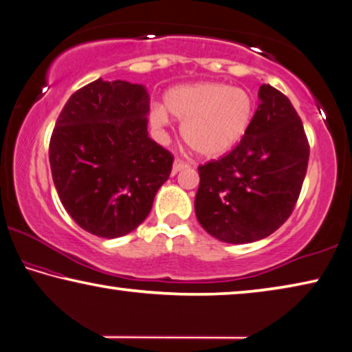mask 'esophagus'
Wrapping results in <instances>:
<instances>
[{
    "label": "esophagus",
    "mask_w": 352,
    "mask_h": 352,
    "mask_svg": "<svg viewBox=\"0 0 352 352\" xmlns=\"http://www.w3.org/2000/svg\"><path fill=\"white\" fill-rule=\"evenodd\" d=\"M186 167H190V162L177 158L175 162H174V167H172V174H177V172L186 169Z\"/></svg>",
    "instance_id": "1"
}]
</instances>
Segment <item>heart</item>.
<instances>
[{"mask_svg":"<svg viewBox=\"0 0 352 352\" xmlns=\"http://www.w3.org/2000/svg\"><path fill=\"white\" fill-rule=\"evenodd\" d=\"M166 107L153 106L150 122L156 129L169 124V113L183 120V139L199 155L214 158L240 142L254 113L251 94L226 83H194L166 94Z\"/></svg>","mask_w":352,"mask_h":352,"instance_id":"b5f03b06","label":"heart"}]
</instances>
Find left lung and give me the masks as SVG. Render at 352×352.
<instances>
[{
	"label": "left lung",
	"mask_w": 352,
	"mask_h": 352,
	"mask_svg": "<svg viewBox=\"0 0 352 352\" xmlns=\"http://www.w3.org/2000/svg\"><path fill=\"white\" fill-rule=\"evenodd\" d=\"M259 106L242 140L197 167L194 201L201 226L228 243L269 237L291 217L307 175L310 144L281 91L261 85Z\"/></svg>",
	"instance_id": "obj_1"
}]
</instances>
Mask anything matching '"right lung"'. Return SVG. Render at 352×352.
Listing matches in <instances>:
<instances>
[{
	"mask_svg": "<svg viewBox=\"0 0 352 352\" xmlns=\"http://www.w3.org/2000/svg\"><path fill=\"white\" fill-rule=\"evenodd\" d=\"M148 101L142 85L98 78L67 99L55 123L49 160L56 192L98 237L138 228L170 175L174 155L146 133Z\"/></svg>",
	"mask_w": 352,
	"mask_h": 352,
	"instance_id": "right-lung-1",
	"label": "right lung"
}]
</instances>
